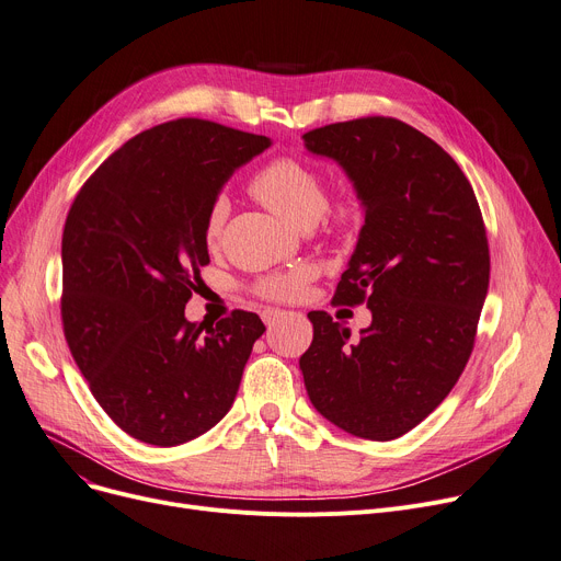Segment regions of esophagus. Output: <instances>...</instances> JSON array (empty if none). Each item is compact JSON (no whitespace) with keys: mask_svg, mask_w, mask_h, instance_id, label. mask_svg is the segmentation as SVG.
Returning <instances> with one entry per match:
<instances>
[{"mask_svg":"<svg viewBox=\"0 0 561 561\" xmlns=\"http://www.w3.org/2000/svg\"><path fill=\"white\" fill-rule=\"evenodd\" d=\"M284 316H286V311H282V309H265L263 311V322L268 328H275V322H279Z\"/></svg>","mask_w":561,"mask_h":561,"instance_id":"esophagus-1","label":"esophagus"}]
</instances>
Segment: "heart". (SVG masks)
Wrapping results in <instances>:
<instances>
[{
  "instance_id": "b5f03b06",
  "label": "heart",
  "mask_w": 561,
  "mask_h": 561,
  "mask_svg": "<svg viewBox=\"0 0 561 561\" xmlns=\"http://www.w3.org/2000/svg\"><path fill=\"white\" fill-rule=\"evenodd\" d=\"M250 193L259 197L271 211L284 218L290 225L316 222L328 209V188L322 174L298 159H277L263 165L250 182ZM229 214V204L225 197H218L204 220V243L214 248L220 239L225 220ZM359 220V209L352 202L339 204L332 214V225L339 231H350ZM309 279L307 268H293L263 277L256 284V290L263 298L271 300H293L300 296L305 282Z\"/></svg>"
}]
</instances>
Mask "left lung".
<instances>
[{
  "instance_id": "8db88e82",
  "label": "left lung",
  "mask_w": 561,
  "mask_h": 561,
  "mask_svg": "<svg viewBox=\"0 0 561 561\" xmlns=\"http://www.w3.org/2000/svg\"><path fill=\"white\" fill-rule=\"evenodd\" d=\"M302 140L339 163L362 202L334 302L373 313L359 339L330 313H309L305 387L336 427L391 440L444 402L473 350L491 268L480 204L444 147L396 117L336 123Z\"/></svg>"
}]
</instances>
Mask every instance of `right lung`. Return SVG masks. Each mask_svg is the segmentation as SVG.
<instances>
[{
  "label": "right lung",
  "mask_w": 561,
  "mask_h": 561,
  "mask_svg": "<svg viewBox=\"0 0 561 561\" xmlns=\"http://www.w3.org/2000/svg\"><path fill=\"white\" fill-rule=\"evenodd\" d=\"M273 140L182 117L113 152L77 193L64 229V332L111 421L172 448L209 432L239 391L256 313L206 328L186 302L209 263L204 220L229 176Z\"/></svg>",
  "instance_id": "right-lung-1"
}]
</instances>
